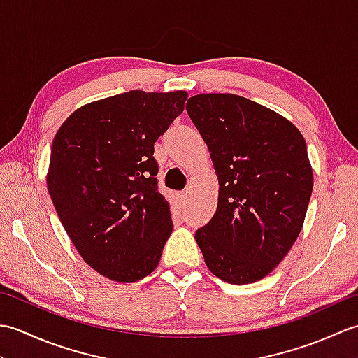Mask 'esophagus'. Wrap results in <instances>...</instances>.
<instances>
[{"label":"esophagus","mask_w":358,"mask_h":358,"mask_svg":"<svg viewBox=\"0 0 358 358\" xmlns=\"http://www.w3.org/2000/svg\"><path fill=\"white\" fill-rule=\"evenodd\" d=\"M178 199H180L181 203L185 204V203L187 201V199H189V192H180V194H178Z\"/></svg>","instance_id":"1"}]
</instances>
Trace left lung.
Returning <instances> with one entry per match:
<instances>
[{"mask_svg": "<svg viewBox=\"0 0 358 358\" xmlns=\"http://www.w3.org/2000/svg\"><path fill=\"white\" fill-rule=\"evenodd\" d=\"M186 110L218 172V206L195 240L210 272L232 285L262 280L292 248L314 177L291 121L238 95L201 94Z\"/></svg>", "mask_w": 358, "mask_h": 358, "instance_id": "obj_1", "label": "left lung"}]
</instances>
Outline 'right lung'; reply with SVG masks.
Returning <instances> with one entry per match:
<instances>
[{"mask_svg":"<svg viewBox=\"0 0 358 358\" xmlns=\"http://www.w3.org/2000/svg\"><path fill=\"white\" fill-rule=\"evenodd\" d=\"M186 98L183 90H129L75 110L53 138V206L83 260L110 280H141L162 258L173 223L158 191L154 144Z\"/></svg>","mask_w":358,"mask_h":358,"instance_id":"obj_1","label":"right lung"}]
</instances>
